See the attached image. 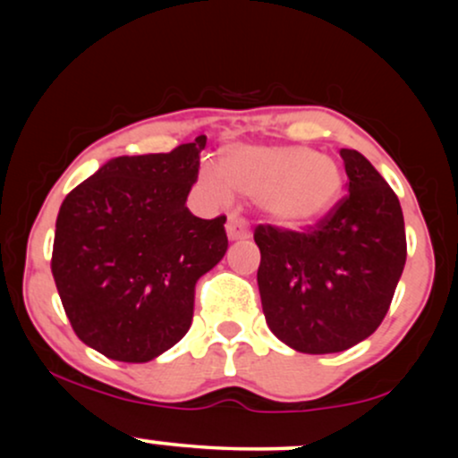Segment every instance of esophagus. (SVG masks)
<instances>
[{"mask_svg": "<svg viewBox=\"0 0 458 458\" xmlns=\"http://www.w3.org/2000/svg\"><path fill=\"white\" fill-rule=\"evenodd\" d=\"M225 233H228L230 241L250 239V228H247V222L243 217H239L236 213L228 215V222H225Z\"/></svg>", "mask_w": 458, "mask_h": 458, "instance_id": "1", "label": "esophagus"}]
</instances>
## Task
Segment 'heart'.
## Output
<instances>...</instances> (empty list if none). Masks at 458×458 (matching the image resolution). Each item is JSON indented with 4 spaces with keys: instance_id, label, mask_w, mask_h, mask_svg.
Returning <instances> with one entry per match:
<instances>
[{
    "instance_id": "b5f03b06",
    "label": "heart",
    "mask_w": 458,
    "mask_h": 458,
    "mask_svg": "<svg viewBox=\"0 0 458 458\" xmlns=\"http://www.w3.org/2000/svg\"><path fill=\"white\" fill-rule=\"evenodd\" d=\"M199 182L217 202H228L233 193L254 198L271 224L301 230L335 207L344 176L334 157L306 146L234 144L219 165H199Z\"/></svg>"
}]
</instances>
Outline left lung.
<instances>
[{"instance_id":"1","label":"left lung","mask_w":458,"mask_h":458,"mask_svg":"<svg viewBox=\"0 0 458 458\" xmlns=\"http://www.w3.org/2000/svg\"><path fill=\"white\" fill-rule=\"evenodd\" d=\"M340 157L349 196L317 228L254 233L267 325L299 353H340L375 334L407 260L396 193L364 155Z\"/></svg>"}]
</instances>
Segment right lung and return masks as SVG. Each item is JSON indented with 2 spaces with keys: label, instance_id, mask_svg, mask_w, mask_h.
Here are the masks:
<instances>
[{
  "label": "right lung",
  "instance_id": "add662e5",
  "mask_svg": "<svg viewBox=\"0 0 458 458\" xmlns=\"http://www.w3.org/2000/svg\"><path fill=\"white\" fill-rule=\"evenodd\" d=\"M207 135L172 152L115 157L68 193L51 271L83 344L144 364L191 327L196 284L228 250L225 217L187 208Z\"/></svg>",
  "mask_w": 458,
  "mask_h": 458
}]
</instances>
